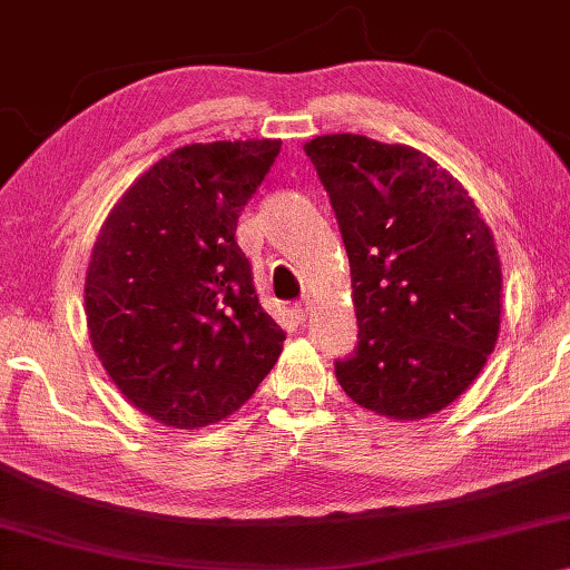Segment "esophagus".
I'll use <instances>...</instances> for the list:
<instances>
[{
  "label": "esophagus",
  "instance_id": "1",
  "mask_svg": "<svg viewBox=\"0 0 570 570\" xmlns=\"http://www.w3.org/2000/svg\"><path fill=\"white\" fill-rule=\"evenodd\" d=\"M292 312H294V317H296V320H299V322H304V317H306V312H309V302H306V299H304V302H296V304H294V309H292Z\"/></svg>",
  "mask_w": 570,
  "mask_h": 570
}]
</instances>
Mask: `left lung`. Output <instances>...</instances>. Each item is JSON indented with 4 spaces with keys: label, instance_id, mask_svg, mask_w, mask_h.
<instances>
[{
    "label": "left lung",
    "instance_id": "left-lung-1",
    "mask_svg": "<svg viewBox=\"0 0 570 570\" xmlns=\"http://www.w3.org/2000/svg\"><path fill=\"white\" fill-rule=\"evenodd\" d=\"M345 240L357 347L334 363L352 401L415 421L454 403L494 350L502 268L490 225L446 169L405 144H304Z\"/></svg>",
    "mask_w": 570,
    "mask_h": 570
}]
</instances>
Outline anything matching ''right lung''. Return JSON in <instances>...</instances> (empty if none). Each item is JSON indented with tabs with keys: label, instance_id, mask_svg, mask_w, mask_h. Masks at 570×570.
Listing matches in <instances>:
<instances>
[{
	"label": "right lung",
	"instance_id": "obj_1",
	"mask_svg": "<svg viewBox=\"0 0 570 570\" xmlns=\"http://www.w3.org/2000/svg\"><path fill=\"white\" fill-rule=\"evenodd\" d=\"M282 141L189 144L108 213L86 274L90 345L134 409L200 429L238 411L286 332L258 302L238 215Z\"/></svg>",
	"mask_w": 570,
	"mask_h": 570
}]
</instances>
